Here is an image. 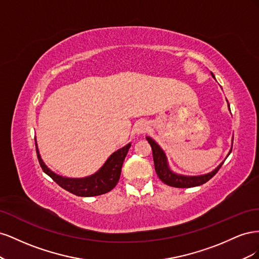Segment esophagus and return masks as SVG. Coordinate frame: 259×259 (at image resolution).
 Returning a JSON list of instances; mask_svg holds the SVG:
<instances>
[{"label": "esophagus", "mask_w": 259, "mask_h": 259, "mask_svg": "<svg viewBox=\"0 0 259 259\" xmlns=\"http://www.w3.org/2000/svg\"><path fill=\"white\" fill-rule=\"evenodd\" d=\"M149 128V124L147 121L145 120H142V121H138L136 126H135V132L136 134L140 135V134H145V133L148 131Z\"/></svg>", "instance_id": "obj_1"}]
</instances>
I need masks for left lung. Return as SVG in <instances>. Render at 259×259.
Listing matches in <instances>:
<instances>
[{"label": "left lung", "mask_w": 259, "mask_h": 259, "mask_svg": "<svg viewBox=\"0 0 259 259\" xmlns=\"http://www.w3.org/2000/svg\"><path fill=\"white\" fill-rule=\"evenodd\" d=\"M213 77H214V75H213ZM228 106H229V104H228ZM229 109H230V107H229ZM147 140H148V143L150 144L151 149H152L154 168H155L156 174H158L159 178L164 184H166L167 186H170V187L191 188V187H195V186H201L203 184H205L206 182H208L211 177H214L217 171L219 170V168H221L224 164V162L222 164H219V166H217V168H215L213 171H210V173L205 174V175H201V176L177 175L169 169V167L167 165L165 153L163 152L160 146L150 137H147ZM231 150H232V148H231ZM231 150H230V152H231ZM230 152H229V154H230Z\"/></svg>", "instance_id": "8db88e82"}]
</instances>
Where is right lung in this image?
<instances>
[{
    "instance_id": "obj_1",
    "label": "right lung",
    "mask_w": 259,
    "mask_h": 259,
    "mask_svg": "<svg viewBox=\"0 0 259 259\" xmlns=\"http://www.w3.org/2000/svg\"><path fill=\"white\" fill-rule=\"evenodd\" d=\"M130 148L131 144L112 153L110 158L104 164V166L97 173L85 178H67L55 174L42 161L40 153H38L37 150V147L36 154L38 163H40L44 173L48 174L55 183L59 185L61 188H64L65 190L74 195H77V197H96V195L111 191L116 186L121 176V169L124 159L126 156Z\"/></svg>"
}]
</instances>
